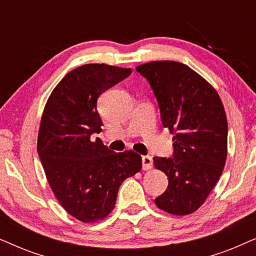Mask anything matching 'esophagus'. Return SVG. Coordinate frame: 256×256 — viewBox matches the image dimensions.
I'll list each match as a JSON object with an SVG mask.
<instances>
[{
    "label": "esophagus",
    "mask_w": 256,
    "mask_h": 256,
    "mask_svg": "<svg viewBox=\"0 0 256 256\" xmlns=\"http://www.w3.org/2000/svg\"><path fill=\"white\" fill-rule=\"evenodd\" d=\"M152 166V157L146 155L142 156V168L143 170H149Z\"/></svg>",
    "instance_id": "34e87169"
}]
</instances>
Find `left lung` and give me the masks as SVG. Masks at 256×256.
<instances>
[{
    "label": "left lung",
    "mask_w": 256,
    "mask_h": 256,
    "mask_svg": "<svg viewBox=\"0 0 256 256\" xmlns=\"http://www.w3.org/2000/svg\"><path fill=\"white\" fill-rule=\"evenodd\" d=\"M148 80L160 118L174 134L172 157H154L169 180L155 199L170 214L186 216L204 204L222 176L227 157V118L216 90L188 65L172 60L136 68Z\"/></svg>",
    "instance_id": "1"
}]
</instances>
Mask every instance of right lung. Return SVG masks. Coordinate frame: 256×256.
Returning <instances> with one entry per match:
<instances>
[{
    "instance_id": "right-lung-1",
    "label": "right lung",
    "mask_w": 256,
    "mask_h": 256,
    "mask_svg": "<svg viewBox=\"0 0 256 256\" xmlns=\"http://www.w3.org/2000/svg\"><path fill=\"white\" fill-rule=\"evenodd\" d=\"M130 73L106 64L79 66L54 87L42 115L37 152L46 180L66 212L82 222L106 218L122 182L142 169L138 154L114 152L92 140L102 130L98 98Z\"/></svg>"
}]
</instances>
